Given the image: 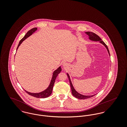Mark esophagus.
I'll use <instances>...</instances> for the list:
<instances>
[{"mask_svg": "<svg viewBox=\"0 0 127 127\" xmlns=\"http://www.w3.org/2000/svg\"><path fill=\"white\" fill-rule=\"evenodd\" d=\"M68 66V64L67 63L64 62V63L63 64V66L64 67V68H67Z\"/></svg>", "mask_w": 127, "mask_h": 127, "instance_id": "1", "label": "esophagus"}]
</instances>
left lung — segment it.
<instances>
[{
    "instance_id": "obj_1",
    "label": "left lung",
    "mask_w": 127,
    "mask_h": 127,
    "mask_svg": "<svg viewBox=\"0 0 127 127\" xmlns=\"http://www.w3.org/2000/svg\"><path fill=\"white\" fill-rule=\"evenodd\" d=\"M85 33L88 35L89 36V38L90 40H91V41H99L100 43H101V44H102L103 45H104V46L106 48L109 55L110 56V54H109V49L108 48V46H107V45L105 43V42L102 40L101 38L98 36V35H97L96 34L91 32H85ZM67 77L68 78L69 81V83H70V87H71V91H72V94L73 95L76 97V98L79 99H88V98H90L93 96H94L95 94L94 95H84L83 94H81L80 93H79V92H78L77 91H76L73 86L71 81L70 80V76L69 75V74L67 73Z\"/></svg>"
}]
</instances>
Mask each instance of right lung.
I'll list each match as a JSON object with an SVG mask.
<instances>
[{
	"instance_id": "right-lung-1",
	"label": "right lung",
	"mask_w": 127,
	"mask_h": 127,
	"mask_svg": "<svg viewBox=\"0 0 127 127\" xmlns=\"http://www.w3.org/2000/svg\"><path fill=\"white\" fill-rule=\"evenodd\" d=\"M36 30H37V28H34L27 32V33L26 34V35L20 40L18 46V47H17V51L19 45L22 43V42L27 37H28L29 36L32 35L33 33H34ZM61 71H62V68H61V66H59V67H58V68H57L56 70H55L54 72L53 73V75H52V77L50 83L48 87L45 90L42 91L39 93H31V92L25 91V90H24V91H25V92H27L28 94L32 96L33 97H36V98H47V97H49L51 94V93L52 92V90H53V86L54 85L55 80H56L57 76L58 75V74L61 72Z\"/></svg>"
}]
</instances>
